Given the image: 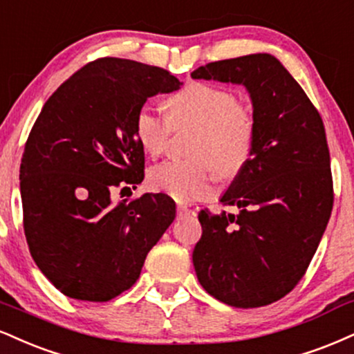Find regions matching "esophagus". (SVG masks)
I'll return each instance as SVG.
<instances>
[{
  "instance_id": "obj_1",
  "label": "esophagus",
  "mask_w": 354,
  "mask_h": 354,
  "mask_svg": "<svg viewBox=\"0 0 354 354\" xmlns=\"http://www.w3.org/2000/svg\"><path fill=\"white\" fill-rule=\"evenodd\" d=\"M176 212H178V216H180V218H183V216H188L191 211H189L188 206H185V204H178Z\"/></svg>"
}]
</instances>
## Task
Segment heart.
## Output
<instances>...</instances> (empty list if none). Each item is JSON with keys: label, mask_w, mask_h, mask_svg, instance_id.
<instances>
[{"label": "heart", "mask_w": 354, "mask_h": 354, "mask_svg": "<svg viewBox=\"0 0 354 354\" xmlns=\"http://www.w3.org/2000/svg\"><path fill=\"white\" fill-rule=\"evenodd\" d=\"M168 120L143 105L135 115L136 142L150 156L165 150L173 127L191 123L198 135L191 148L193 160H169L150 171L148 183L176 201H194L209 193L212 168L221 180H232L249 163L254 147V118L227 88L191 82L166 99Z\"/></svg>", "instance_id": "1"}]
</instances>
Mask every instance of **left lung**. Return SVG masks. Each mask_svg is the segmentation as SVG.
<instances>
[{
  "label": "left lung",
  "instance_id": "8db88e82",
  "mask_svg": "<svg viewBox=\"0 0 354 354\" xmlns=\"http://www.w3.org/2000/svg\"><path fill=\"white\" fill-rule=\"evenodd\" d=\"M191 77L244 85L254 118L249 163L221 196L241 212H199L196 275L225 305L274 304L304 277L331 216L333 181L322 117L272 54L209 62Z\"/></svg>",
  "mask_w": 354,
  "mask_h": 354
}]
</instances>
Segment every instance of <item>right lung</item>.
I'll list each match as a JSON object with an SVG mask.
<instances>
[{"instance_id":"right-lung-1","label":"right lung","mask_w":354,"mask_h":354,"mask_svg":"<svg viewBox=\"0 0 354 354\" xmlns=\"http://www.w3.org/2000/svg\"><path fill=\"white\" fill-rule=\"evenodd\" d=\"M180 82L161 67L104 57L49 97L19 168L24 234L34 262L64 295L109 301L129 290L176 216L166 194L115 204L113 186L143 181L135 115Z\"/></svg>"}]
</instances>
